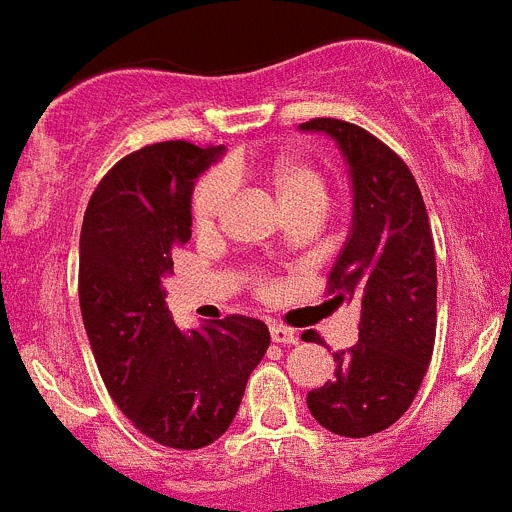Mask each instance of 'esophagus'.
<instances>
[{"mask_svg": "<svg viewBox=\"0 0 512 512\" xmlns=\"http://www.w3.org/2000/svg\"><path fill=\"white\" fill-rule=\"evenodd\" d=\"M269 336H271V341L279 343V346H292V343H297L295 330L284 328V325H271Z\"/></svg>", "mask_w": 512, "mask_h": 512, "instance_id": "obj_1", "label": "esophagus"}]
</instances>
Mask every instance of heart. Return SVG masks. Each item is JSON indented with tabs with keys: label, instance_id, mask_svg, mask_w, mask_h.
Instances as JSON below:
<instances>
[{
	"label": "heart",
	"instance_id": "heart-1",
	"mask_svg": "<svg viewBox=\"0 0 512 512\" xmlns=\"http://www.w3.org/2000/svg\"><path fill=\"white\" fill-rule=\"evenodd\" d=\"M223 175L228 182L235 179H246V176H256L261 184L271 192V197L277 200L279 210H300V207H318L325 210V202H328V194H325V182L318 171L312 169L305 161H297V158H282L271 169L261 171V174H253L246 164L241 161H233V164L225 166ZM225 200H228V184L222 176H210L200 184L197 194H194V228L200 233L215 228L217 217L223 212Z\"/></svg>",
	"mask_w": 512,
	"mask_h": 512
}]
</instances>
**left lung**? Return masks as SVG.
Segmentation results:
<instances>
[{"instance_id":"1","label":"left lung","mask_w":512,"mask_h":512,"mask_svg":"<svg viewBox=\"0 0 512 512\" xmlns=\"http://www.w3.org/2000/svg\"><path fill=\"white\" fill-rule=\"evenodd\" d=\"M328 135L351 182V225L330 269L333 305L359 307V343L336 351L333 379L307 392L323 428L364 438L410 408L436 341V251L423 194L397 153L359 125L333 117L302 122ZM305 341H320L307 330Z\"/></svg>"}]
</instances>
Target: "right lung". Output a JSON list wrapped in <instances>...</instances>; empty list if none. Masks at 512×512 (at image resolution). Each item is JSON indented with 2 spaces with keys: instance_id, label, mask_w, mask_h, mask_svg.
Instances as JSON below:
<instances>
[{
  "instance_id": "obj_1",
  "label": "right lung",
  "mask_w": 512,
  "mask_h": 512,
  "mask_svg": "<svg viewBox=\"0 0 512 512\" xmlns=\"http://www.w3.org/2000/svg\"><path fill=\"white\" fill-rule=\"evenodd\" d=\"M223 153L187 140L130 153L94 189L81 225V318L104 387L169 449H202L228 431L269 348L261 320L182 330L166 305L171 253L192 238L194 184Z\"/></svg>"
}]
</instances>
